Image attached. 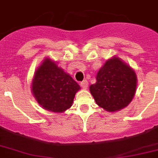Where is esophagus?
<instances>
[{
  "label": "esophagus",
  "instance_id": "esophagus-1",
  "mask_svg": "<svg viewBox=\"0 0 158 158\" xmlns=\"http://www.w3.org/2000/svg\"><path fill=\"white\" fill-rule=\"evenodd\" d=\"M81 86L82 89H88V86H89V82L87 81H83L81 83Z\"/></svg>",
  "mask_w": 158,
  "mask_h": 158
}]
</instances>
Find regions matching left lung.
<instances>
[{
	"label": "left lung",
	"mask_w": 158,
	"mask_h": 158,
	"mask_svg": "<svg viewBox=\"0 0 158 158\" xmlns=\"http://www.w3.org/2000/svg\"><path fill=\"white\" fill-rule=\"evenodd\" d=\"M96 82L89 90L99 107L117 112L128 106L137 88L135 70L118 56L105 62L96 74Z\"/></svg>",
	"instance_id": "left-lung-1"
}]
</instances>
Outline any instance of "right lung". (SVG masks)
Here are the masks:
<instances>
[{"mask_svg":"<svg viewBox=\"0 0 158 158\" xmlns=\"http://www.w3.org/2000/svg\"><path fill=\"white\" fill-rule=\"evenodd\" d=\"M81 89L71 76L46 57L34 72L31 92L39 105L48 111L63 113L71 107Z\"/></svg>","mask_w":158,"mask_h":158,"instance_id":"1","label":"right lung"}]
</instances>
